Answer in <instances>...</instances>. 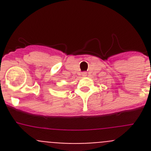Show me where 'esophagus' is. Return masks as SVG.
Masks as SVG:
<instances>
[{
  "label": "esophagus",
  "mask_w": 151,
  "mask_h": 151,
  "mask_svg": "<svg viewBox=\"0 0 151 151\" xmlns=\"http://www.w3.org/2000/svg\"><path fill=\"white\" fill-rule=\"evenodd\" d=\"M82 76L83 77H85L87 76V73H86V72H83V73H82Z\"/></svg>",
  "instance_id": "34e87169"
}]
</instances>
